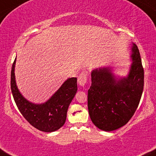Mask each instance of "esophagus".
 Returning a JSON list of instances; mask_svg holds the SVG:
<instances>
[{
  "label": "esophagus",
  "mask_w": 156,
  "mask_h": 156,
  "mask_svg": "<svg viewBox=\"0 0 156 156\" xmlns=\"http://www.w3.org/2000/svg\"><path fill=\"white\" fill-rule=\"evenodd\" d=\"M87 78H88V73L87 71L82 72L78 78V84L81 85L82 87L85 86L87 81Z\"/></svg>",
  "instance_id": "obj_1"
}]
</instances>
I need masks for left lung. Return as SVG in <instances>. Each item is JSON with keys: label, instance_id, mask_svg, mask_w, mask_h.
Returning <instances> with one entry per match:
<instances>
[{"label": "left lung", "instance_id": "1", "mask_svg": "<svg viewBox=\"0 0 156 156\" xmlns=\"http://www.w3.org/2000/svg\"><path fill=\"white\" fill-rule=\"evenodd\" d=\"M133 64L126 78L117 80L109 68L92 72L88 110L92 123L104 131L124 126L136 112L144 90V72L138 48L133 44Z\"/></svg>", "mask_w": 156, "mask_h": 156}]
</instances>
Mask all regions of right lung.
I'll use <instances>...</instances> for the list:
<instances>
[{
  "instance_id": "right-lung-1",
  "label": "right lung",
  "mask_w": 156,
  "mask_h": 156,
  "mask_svg": "<svg viewBox=\"0 0 156 156\" xmlns=\"http://www.w3.org/2000/svg\"><path fill=\"white\" fill-rule=\"evenodd\" d=\"M11 70V90L18 109L32 126L39 130L51 133L60 129L64 124L66 112L77 90V78L66 80L46 103L35 104L22 96L17 88L15 78V64Z\"/></svg>"
}]
</instances>
